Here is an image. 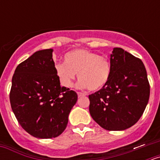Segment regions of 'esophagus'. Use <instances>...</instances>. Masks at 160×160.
Listing matches in <instances>:
<instances>
[{
  "mask_svg": "<svg viewBox=\"0 0 160 160\" xmlns=\"http://www.w3.org/2000/svg\"><path fill=\"white\" fill-rule=\"evenodd\" d=\"M86 94H83V93H81V92H78V98H81V97H83V96H85Z\"/></svg>",
  "mask_w": 160,
  "mask_h": 160,
  "instance_id": "esophagus-1",
  "label": "esophagus"
}]
</instances>
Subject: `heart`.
Masks as SVG:
<instances>
[{"label":"heart","mask_w":160,"mask_h":160,"mask_svg":"<svg viewBox=\"0 0 160 160\" xmlns=\"http://www.w3.org/2000/svg\"><path fill=\"white\" fill-rule=\"evenodd\" d=\"M64 62L55 66L56 74L60 82L70 87L78 73V87L96 91L107 83L111 73V65L108 58L99 56L88 49H78L68 52L64 56Z\"/></svg>","instance_id":"b5f03b06"}]
</instances>
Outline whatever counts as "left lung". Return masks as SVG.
Masks as SVG:
<instances>
[{"mask_svg": "<svg viewBox=\"0 0 160 160\" xmlns=\"http://www.w3.org/2000/svg\"><path fill=\"white\" fill-rule=\"evenodd\" d=\"M111 73L107 84L89 95L90 114L107 131H123L142 116L150 96L146 68L140 59L114 48L111 54Z\"/></svg>", "mask_w": 160, "mask_h": 160, "instance_id": "1", "label": "left lung"}]
</instances>
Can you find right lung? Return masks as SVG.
Listing matches in <instances>:
<instances>
[{
    "instance_id": "add662e5",
    "label": "right lung",
    "mask_w": 160,
    "mask_h": 160,
    "mask_svg": "<svg viewBox=\"0 0 160 160\" xmlns=\"http://www.w3.org/2000/svg\"><path fill=\"white\" fill-rule=\"evenodd\" d=\"M53 51L35 52L18 65L12 78L9 98L12 111L22 128L39 138L60 135L78 100L75 91L61 87Z\"/></svg>"
}]
</instances>
